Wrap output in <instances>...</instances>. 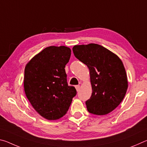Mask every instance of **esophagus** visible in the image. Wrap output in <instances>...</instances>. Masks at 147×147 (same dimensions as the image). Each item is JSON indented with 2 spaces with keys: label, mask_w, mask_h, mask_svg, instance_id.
<instances>
[{
  "label": "esophagus",
  "mask_w": 147,
  "mask_h": 147,
  "mask_svg": "<svg viewBox=\"0 0 147 147\" xmlns=\"http://www.w3.org/2000/svg\"><path fill=\"white\" fill-rule=\"evenodd\" d=\"M75 88H76V91H79L80 89V86H79V85H78V86H75Z\"/></svg>",
  "instance_id": "esophagus-1"
}]
</instances>
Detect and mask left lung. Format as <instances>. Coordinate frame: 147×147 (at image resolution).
Segmentation results:
<instances>
[{
	"instance_id": "8db88e82",
	"label": "left lung",
	"mask_w": 147,
	"mask_h": 147,
	"mask_svg": "<svg viewBox=\"0 0 147 147\" xmlns=\"http://www.w3.org/2000/svg\"><path fill=\"white\" fill-rule=\"evenodd\" d=\"M73 53L89 70L92 93L86 102L89 113L107 115L123 101L128 78L123 61L117 55L95 43L74 45Z\"/></svg>"
}]
</instances>
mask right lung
Masks as SVG:
<instances>
[{
	"label": "right lung",
	"instance_id": "obj_1",
	"mask_svg": "<svg viewBox=\"0 0 147 147\" xmlns=\"http://www.w3.org/2000/svg\"><path fill=\"white\" fill-rule=\"evenodd\" d=\"M70 48L51 46L37 54L25 66L24 89L34 109L47 120H57L67 112L76 94L69 86L65 70Z\"/></svg>",
	"mask_w": 147,
	"mask_h": 147
}]
</instances>
